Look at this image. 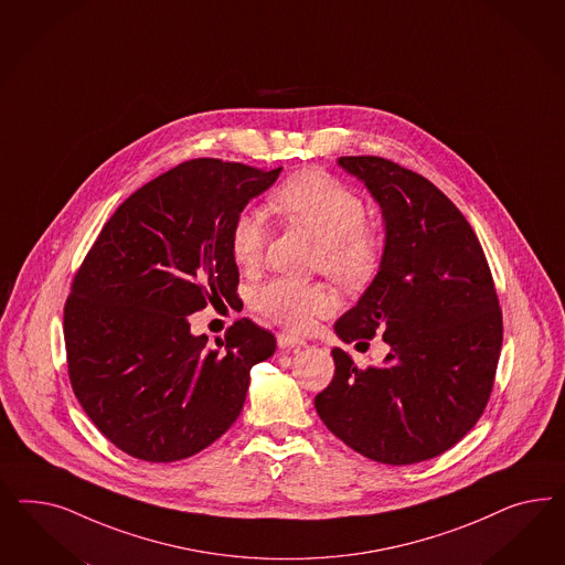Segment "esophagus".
Returning <instances> with one entry per match:
<instances>
[{"instance_id":"obj_1","label":"esophagus","mask_w":565,"mask_h":565,"mask_svg":"<svg viewBox=\"0 0 565 565\" xmlns=\"http://www.w3.org/2000/svg\"><path fill=\"white\" fill-rule=\"evenodd\" d=\"M277 345L279 348H284V350H291V348H302V345H307L305 340H300V338H296V335H290V333H277Z\"/></svg>"}]
</instances>
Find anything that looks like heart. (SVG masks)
I'll list each match as a JSON object with an SVG mask.
<instances>
[{
  "label": "heart",
  "mask_w": 565,
  "mask_h": 565,
  "mask_svg": "<svg viewBox=\"0 0 565 565\" xmlns=\"http://www.w3.org/2000/svg\"><path fill=\"white\" fill-rule=\"evenodd\" d=\"M269 209L300 225L321 242L317 265L343 288L369 284L383 258V238L366 220L356 190L319 168L296 171L269 196ZM267 242V225L258 211H242L230 230V250L242 269L255 267ZM333 305L323 284L274 277L253 291V307L291 331H305Z\"/></svg>",
  "instance_id": "heart-1"
}]
</instances>
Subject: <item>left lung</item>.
<instances>
[{"label":"left lung","instance_id":"1","mask_svg":"<svg viewBox=\"0 0 565 565\" xmlns=\"http://www.w3.org/2000/svg\"><path fill=\"white\" fill-rule=\"evenodd\" d=\"M340 166L381 205L385 250L335 333L366 345L383 333L392 352L359 369L333 348L335 375L315 408L375 462H425L477 425L493 392L503 340L493 275L470 223L427 178L373 154L340 157Z\"/></svg>","mask_w":565,"mask_h":565}]
</instances>
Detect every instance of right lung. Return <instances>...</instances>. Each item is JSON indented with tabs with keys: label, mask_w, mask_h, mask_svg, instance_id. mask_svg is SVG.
<instances>
[{
	"label": "right lung",
	"mask_w": 565,
	"mask_h": 565,
	"mask_svg": "<svg viewBox=\"0 0 565 565\" xmlns=\"http://www.w3.org/2000/svg\"><path fill=\"white\" fill-rule=\"evenodd\" d=\"M281 168L190 159L121 203L86 253L64 307L70 383L93 425L124 454L178 462L238 418L250 369L275 338L250 319L217 348L189 315L232 300V223Z\"/></svg>",
	"instance_id": "right-lung-1"
}]
</instances>
